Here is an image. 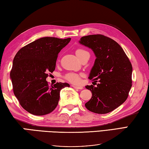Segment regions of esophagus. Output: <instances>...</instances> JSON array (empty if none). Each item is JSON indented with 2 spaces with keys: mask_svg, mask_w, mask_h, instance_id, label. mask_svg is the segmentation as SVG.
Wrapping results in <instances>:
<instances>
[{
  "mask_svg": "<svg viewBox=\"0 0 149 149\" xmlns=\"http://www.w3.org/2000/svg\"><path fill=\"white\" fill-rule=\"evenodd\" d=\"M72 87H74V88L77 89H83V87H82V86H74V85H73Z\"/></svg>",
  "mask_w": 149,
  "mask_h": 149,
  "instance_id": "esophagus-1",
  "label": "esophagus"
}]
</instances>
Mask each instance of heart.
Returning <instances> with one entry per match:
<instances>
[{
	"label": "heart",
	"mask_w": 149,
	"mask_h": 149,
	"mask_svg": "<svg viewBox=\"0 0 149 149\" xmlns=\"http://www.w3.org/2000/svg\"><path fill=\"white\" fill-rule=\"evenodd\" d=\"M87 52H88L83 48H77L75 49V54L79 59ZM65 78L74 84H79L80 82L79 75L75 74V73H68L65 75Z\"/></svg>",
	"instance_id": "1"
}]
</instances>
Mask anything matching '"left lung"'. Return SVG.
Instances as JSON below:
<instances>
[{"label":"left lung","instance_id":"1","mask_svg":"<svg viewBox=\"0 0 149 149\" xmlns=\"http://www.w3.org/2000/svg\"><path fill=\"white\" fill-rule=\"evenodd\" d=\"M79 43L93 51L96 59L89 79L98 81L95 87L86 86L91 91V100L85 104L91 112L105 114L123 104L132 86L131 63L121 46L102 34L81 38Z\"/></svg>","mask_w":149,"mask_h":149}]
</instances>
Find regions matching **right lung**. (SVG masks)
Listing matches in <instances>:
<instances>
[{
	"label": "right lung",
	"instance_id": "1",
	"mask_svg": "<svg viewBox=\"0 0 149 149\" xmlns=\"http://www.w3.org/2000/svg\"><path fill=\"white\" fill-rule=\"evenodd\" d=\"M70 40V38H41L16 53L10 79L14 94L28 113L44 115L52 112L58 104L61 89L70 87L61 82L49 86L46 77L55 70L59 52Z\"/></svg>",
	"mask_w": 149,
	"mask_h": 149
}]
</instances>
